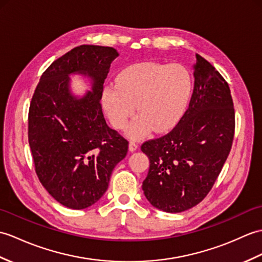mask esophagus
<instances>
[{
    "label": "esophagus",
    "mask_w": 262,
    "mask_h": 262,
    "mask_svg": "<svg viewBox=\"0 0 262 262\" xmlns=\"http://www.w3.org/2000/svg\"><path fill=\"white\" fill-rule=\"evenodd\" d=\"M137 148H138V144H137L136 142L130 141V142H129V150H130V151H134V150H136Z\"/></svg>",
    "instance_id": "34e87169"
}]
</instances>
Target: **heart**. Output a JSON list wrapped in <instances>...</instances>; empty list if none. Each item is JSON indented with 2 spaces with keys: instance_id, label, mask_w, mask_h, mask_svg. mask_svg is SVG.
I'll list each match as a JSON object with an SVG mask.
<instances>
[{
  "instance_id": "b5f03b06",
  "label": "heart",
  "mask_w": 262,
  "mask_h": 262,
  "mask_svg": "<svg viewBox=\"0 0 262 262\" xmlns=\"http://www.w3.org/2000/svg\"><path fill=\"white\" fill-rule=\"evenodd\" d=\"M193 79L185 67L142 62L127 67L117 81H108L101 102L111 124L123 129L133 114L138 113L127 135L141 138L153 128L157 133L174 127L190 101Z\"/></svg>"
}]
</instances>
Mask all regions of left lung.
Masks as SVG:
<instances>
[{"label": "left lung", "instance_id": "left-lung-1", "mask_svg": "<svg viewBox=\"0 0 262 262\" xmlns=\"http://www.w3.org/2000/svg\"><path fill=\"white\" fill-rule=\"evenodd\" d=\"M194 89L174 128L142 144L149 169L143 182L155 208L179 213L199 204L213 187L232 146L235 116L229 84L195 54Z\"/></svg>", "mask_w": 262, "mask_h": 262}]
</instances>
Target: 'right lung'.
Returning <instances> with one entry per match:
<instances>
[{
	"mask_svg": "<svg viewBox=\"0 0 262 262\" xmlns=\"http://www.w3.org/2000/svg\"><path fill=\"white\" fill-rule=\"evenodd\" d=\"M118 56L112 47L74 48L48 67L30 102L28 138L35 173L49 194L69 209L96 203L128 150V141L106 124L100 102L103 81ZM72 72L94 80L81 100L69 93Z\"/></svg>",
	"mask_w": 262,
	"mask_h": 262,
	"instance_id": "obj_1",
	"label": "right lung"
}]
</instances>
